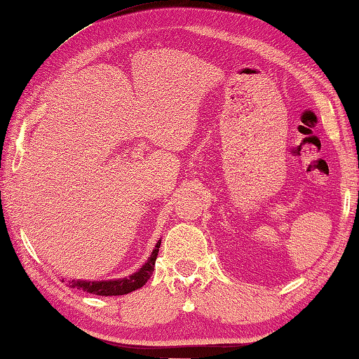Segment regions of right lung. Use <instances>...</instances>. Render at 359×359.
<instances>
[{"instance_id": "add662e5", "label": "right lung", "mask_w": 359, "mask_h": 359, "mask_svg": "<svg viewBox=\"0 0 359 359\" xmlns=\"http://www.w3.org/2000/svg\"><path fill=\"white\" fill-rule=\"evenodd\" d=\"M161 240L155 246V250L152 251L151 259L142 265V269L133 273L130 278H123V279H116V281H97V283H90V281H70V287L74 289H81L84 292L94 293V295H102V297H109V295H126V293L133 292L136 289L142 287L147 283V279L151 278L152 271H154V265L155 260H157V254H158V248H160Z\"/></svg>"}]
</instances>
